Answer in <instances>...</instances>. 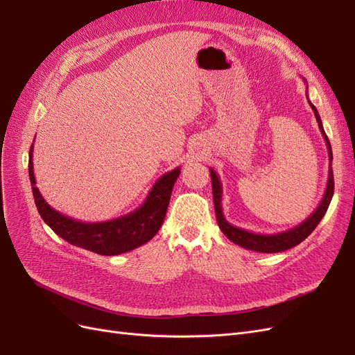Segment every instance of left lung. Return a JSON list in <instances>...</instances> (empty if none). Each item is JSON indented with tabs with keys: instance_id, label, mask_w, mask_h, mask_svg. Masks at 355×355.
I'll return each mask as SVG.
<instances>
[{
	"instance_id": "1",
	"label": "left lung",
	"mask_w": 355,
	"mask_h": 355,
	"mask_svg": "<svg viewBox=\"0 0 355 355\" xmlns=\"http://www.w3.org/2000/svg\"><path fill=\"white\" fill-rule=\"evenodd\" d=\"M308 89V85H306ZM308 103L311 106V110L314 111L315 120L318 123L320 132L324 137V142L327 146L329 151V178H327V185H326V191L324 196L321 198L318 207L311 213V216H308L304 222H300L296 227L290 228L287 231L283 232H277V234H254L247 230L234 227L223 216L222 211V184L220 179L218 176L216 171H214L210 167V176H211V189H213V202H214V211H216V219H218V225L220 231L227 235V237L234 243L241 245L243 249H249L253 252H259V253H278V252H284L287 249H292V247L302 243L308 235L315 230L317 225L320 223V220L323 219V216L327 211L329 204L331 201L333 197V189H335V182H333V170H331V146L329 139L326 136V132L323 128V123H321V118L318 115V111L315 106L311 103V101L308 99Z\"/></svg>"
}]
</instances>
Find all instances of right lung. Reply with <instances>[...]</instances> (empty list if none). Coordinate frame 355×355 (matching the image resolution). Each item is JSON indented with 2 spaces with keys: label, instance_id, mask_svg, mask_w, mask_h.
I'll use <instances>...</instances> for the list:
<instances>
[{
  "label": "right lung",
  "instance_id": "obj_1",
  "mask_svg": "<svg viewBox=\"0 0 355 355\" xmlns=\"http://www.w3.org/2000/svg\"><path fill=\"white\" fill-rule=\"evenodd\" d=\"M34 144L29 149V179L40 216L59 237L72 245L103 256H114L130 252L151 240L164 222L171 189L180 175V167L167 171L149 191L142 206L116 219L105 222H81L53 209L42 198L35 187L34 163H32Z\"/></svg>",
  "mask_w": 355,
  "mask_h": 355
}]
</instances>
